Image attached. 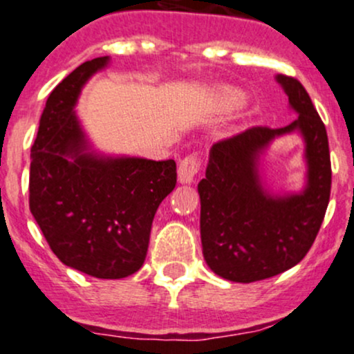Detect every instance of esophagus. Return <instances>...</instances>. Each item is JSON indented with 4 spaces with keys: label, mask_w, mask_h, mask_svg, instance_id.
Listing matches in <instances>:
<instances>
[{
    "label": "esophagus",
    "mask_w": 354,
    "mask_h": 354,
    "mask_svg": "<svg viewBox=\"0 0 354 354\" xmlns=\"http://www.w3.org/2000/svg\"><path fill=\"white\" fill-rule=\"evenodd\" d=\"M200 168L201 160L196 154H189V156L183 158L180 166H178V180H180V183H185V185H189V183L194 181V176L200 171Z\"/></svg>",
    "instance_id": "obj_1"
}]
</instances>
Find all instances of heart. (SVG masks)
Returning a JSON list of instances; mask_svg holds the SVG:
<instances>
[{
    "mask_svg": "<svg viewBox=\"0 0 354 354\" xmlns=\"http://www.w3.org/2000/svg\"><path fill=\"white\" fill-rule=\"evenodd\" d=\"M221 98H223V101H225L226 106H230V108L243 106L246 101L245 95H243L241 91H236V89H225L221 95Z\"/></svg>",
    "mask_w": 354,
    "mask_h": 354,
    "instance_id": "obj_1",
    "label": "heart"
}]
</instances>
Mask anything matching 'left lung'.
<instances>
[{
    "mask_svg": "<svg viewBox=\"0 0 354 354\" xmlns=\"http://www.w3.org/2000/svg\"><path fill=\"white\" fill-rule=\"evenodd\" d=\"M298 120L283 128L254 126L211 146L201 200V245L211 271L253 283L290 270L306 256L331 193L328 135L310 95L296 78L278 75ZM298 131L305 140L307 185L301 194L271 195L262 186L259 158L276 137Z\"/></svg>",
    "mask_w": 354,
    "mask_h": 354,
    "instance_id": "left-lung-1",
    "label": "left lung"
}]
</instances>
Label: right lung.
I'll list each match as a JSON object with an SVG mask.
<instances>
[{
	"label": "right lung",
	"mask_w": 354,
	"mask_h": 354,
	"mask_svg": "<svg viewBox=\"0 0 354 354\" xmlns=\"http://www.w3.org/2000/svg\"><path fill=\"white\" fill-rule=\"evenodd\" d=\"M108 56L80 64L48 96L31 148L30 209L61 263L101 279L143 266L158 206L176 163L91 151L75 106Z\"/></svg>",
	"instance_id": "add662e5"
}]
</instances>
